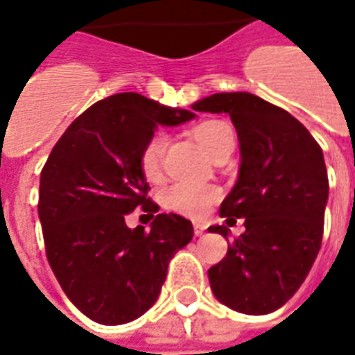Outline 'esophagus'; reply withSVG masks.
<instances>
[{
  "label": "esophagus",
  "mask_w": 355,
  "mask_h": 355,
  "mask_svg": "<svg viewBox=\"0 0 355 355\" xmlns=\"http://www.w3.org/2000/svg\"><path fill=\"white\" fill-rule=\"evenodd\" d=\"M193 234H196L198 238H200V236H203V234H205V226L200 223H196L193 224Z\"/></svg>",
  "instance_id": "1"
}]
</instances>
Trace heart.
Segmentation results:
<instances>
[{
	"label": "heart",
	"instance_id": "1",
	"mask_svg": "<svg viewBox=\"0 0 355 355\" xmlns=\"http://www.w3.org/2000/svg\"><path fill=\"white\" fill-rule=\"evenodd\" d=\"M193 139L198 140L205 152L211 157L226 146L228 142H234V132H232L230 125L218 121V119H209L203 123L193 127ZM165 148H167V139L165 135L157 132L152 139L148 140L142 154H140V169L142 175L148 180H157L162 177L163 171V155H165ZM218 200V190L215 186L207 184H190V182H177V184L169 186L163 192V203L173 211H177L180 215L192 216V218H200L205 215L211 203Z\"/></svg>",
	"mask_w": 355,
	"mask_h": 355
}]
</instances>
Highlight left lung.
<instances>
[{
	"label": "left lung",
	"instance_id": "obj_1",
	"mask_svg": "<svg viewBox=\"0 0 355 355\" xmlns=\"http://www.w3.org/2000/svg\"><path fill=\"white\" fill-rule=\"evenodd\" d=\"M192 108L228 114L241 155L220 216L228 226L245 218V232L209 268L213 295L236 312H274L297 293L320 253L329 198L323 152L298 119L257 94L216 93ZM228 226L209 232L228 239Z\"/></svg>",
	"mask_w": 355,
	"mask_h": 355
}]
</instances>
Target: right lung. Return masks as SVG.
I'll return each mask as SVG.
<instances>
[{
	"instance_id": "right-lung-1",
	"label": "right lung",
	"mask_w": 355,
	"mask_h": 355,
	"mask_svg": "<svg viewBox=\"0 0 355 355\" xmlns=\"http://www.w3.org/2000/svg\"><path fill=\"white\" fill-rule=\"evenodd\" d=\"M139 93H117L73 119L40 178L37 213L53 274L73 306L102 325H121L150 310L167 266L193 238L190 220L146 198L140 154L157 125L193 119ZM137 207L155 216L150 232L124 216Z\"/></svg>"
}]
</instances>
